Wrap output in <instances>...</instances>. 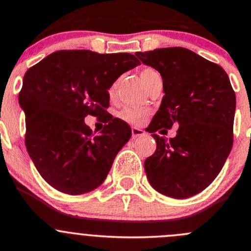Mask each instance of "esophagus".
<instances>
[{
	"mask_svg": "<svg viewBox=\"0 0 251 251\" xmlns=\"http://www.w3.org/2000/svg\"><path fill=\"white\" fill-rule=\"evenodd\" d=\"M131 132H132V139H137V137H142L145 136V131L142 128L139 127H132L131 128Z\"/></svg>",
	"mask_w": 251,
	"mask_h": 251,
	"instance_id": "34e87169",
	"label": "esophagus"
}]
</instances>
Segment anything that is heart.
<instances>
[{
	"mask_svg": "<svg viewBox=\"0 0 251 251\" xmlns=\"http://www.w3.org/2000/svg\"><path fill=\"white\" fill-rule=\"evenodd\" d=\"M160 75L157 72L152 68H146L141 72L140 76H141L142 83L146 85L147 81L152 78V76ZM116 89H118V83H114L109 89V97L114 98L115 94H116ZM150 111L146 109H142V107H135V106H126L124 107L120 111V119L124 120L125 123L130 124V125H142V124L146 121V119L149 118Z\"/></svg>",
	"mask_w": 251,
	"mask_h": 251,
	"instance_id": "heart-1",
	"label": "heart"
}]
</instances>
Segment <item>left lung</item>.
Wrapping results in <instances>:
<instances>
[{"mask_svg":"<svg viewBox=\"0 0 251 251\" xmlns=\"http://www.w3.org/2000/svg\"><path fill=\"white\" fill-rule=\"evenodd\" d=\"M136 55L160 73L165 93L146 128L157 145L145 161L147 179L161 194L189 198L214 181L231 151L235 94L230 80L223 68L181 47ZM173 123L179 125L173 139L154 133Z\"/></svg>","mask_w":251,"mask_h":251,"instance_id":"obj_1","label":"left lung"}]
</instances>
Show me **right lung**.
Segmentation results:
<instances>
[{"label": "right lung", "instance_id": "obj_1", "mask_svg": "<svg viewBox=\"0 0 251 251\" xmlns=\"http://www.w3.org/2000/svg\"><path fill=\"white\" fill-rule=\"evenodd\" d=\"M139 64L130 53L59 50L25 72L18 97L25 115V147L53 188L76 196L105 181L131 137L130 126L105 111L109 89ZM86 114H105L108 125L93 135L83 121Z\"/></svg>", "mask_w": 251, "mask_h": 251}]
</instances>
